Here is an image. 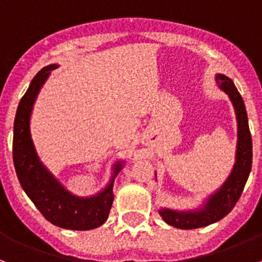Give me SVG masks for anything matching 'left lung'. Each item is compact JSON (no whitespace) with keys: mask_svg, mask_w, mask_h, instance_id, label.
Masks as SVG:
<instances>
[{"mask_svg":"<svg viewBox=\"0 0 262 262\" xmlns=\"http://www.w3.org/2000/svg\"><path fill=\"white\" fill-rule=\"evenodd\" d=\"M216 82L220 89L228 94L236 113L237 145L234 165L223 185L210 193L197 208L185 210L162 208L158 210L165 223L179 229L204 228L224 219L238 201L252 169V137L243 97L233 81L225 74H216Z\"/></svg>","mask_w":262,"mask_h":262,"instance_id":"obj_1","label":"left lung"}]
</instances>
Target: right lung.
Wrapping results in <instances>:
<instances>
[{
	"instance_id": "1",
	"label": "right lung",
	"mask_w": 262,
	"mask_h": 262,
	"mask_svg": "<svg viewBox=\"0 0 262 262\" xmlns=\"http://www.w3.org/2000/svg\"><path fill=\"white\" fill-rule=\"evenodd\" d=\"M57 63L39 70L19 101L13 130V160L19 184L37 209L53 225L70 230H89L98 228L107 220L113 204V184L126 164L118 160L112 165V177L105 188L93 195H76L46 168L37 153L30 132L33 107L39 90L49 78Z\"/></svg>"
}]
</instances>
